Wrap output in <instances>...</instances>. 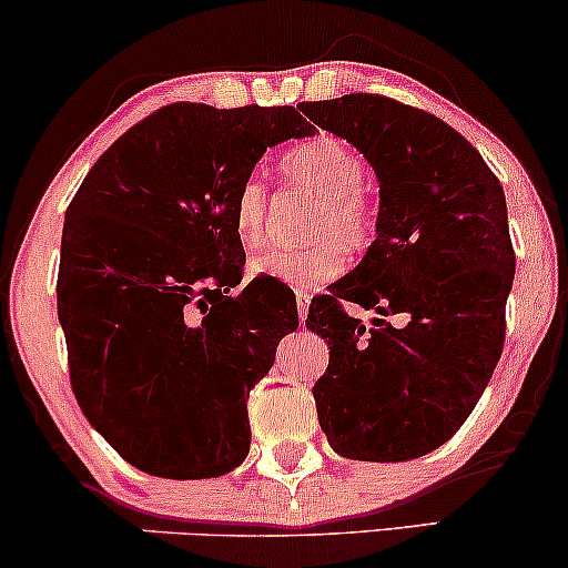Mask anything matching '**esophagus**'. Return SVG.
<instances>
[{"instance_id":"1","label":"esophagus","mask_w":568,"mask_h":568,"mask_svg":"<svg viewBox=\"0 0 568 568\" xmlns=\"http://www.w3.org/2000/svg\"><path fill=\"white\" fill-rule=\"evenodd\" d=\"M297 318L305 321L307 318V307H311V295L307 292H297Z\"/></svg>"}]
</instances>
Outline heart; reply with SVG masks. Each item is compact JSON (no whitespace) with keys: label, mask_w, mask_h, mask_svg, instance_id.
Wrapping results in <instances>:
<instances>
[{"label":"heart","mask_w":568,"mask_h":568,"mask_svg":"<svg viewBox=\"0 0 568 568\" xmlns=\"http://www.w3.org/2000/svg\"><path fill=\"white\" fill-rule=\"evenodd\" d=\"M282 173L290 186L318 197L307 223V236H326L307 244L305 250H268L252 261V271L276 282L316 290L345 271L347 247H363L374 231V213L363 197L366 160L337 136H316L292 146L282 158ZM231 221L244 247H257L268 226V186L257 176H250L236 192L231 205ZM328 235L341 240L328 241Z\"/></svg>","instance_id":"b5f03b06"}]
</instances>
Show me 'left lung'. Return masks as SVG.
Wrapping results in <instances>:
<instances>
[{
	"label": "left lung",
	"mask_w": 568,
	"mask_h": 568,
	"mask_svg": "<svg viewBox=\"0 0 568 568\" xmlns=\"http://www.w3.org/2000/svg\"><path fill=\"white\" fill-rule=\"evenodd\" d=\"M300 110L358 146L379 179L376 240L307 311L328 345L313 387L321 429L345 458H422L460 429L500 361L516 271L506 194L474 144L426 110L379 94ZM342 298L381 318L366 329Z\"/></svg>",
	"instance_id": "8db88e82"
}]
</instances>
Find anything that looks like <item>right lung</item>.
Wrapping results in <instances>:
<instances>
[{
  "label": "right lung",
  "mask_w": 568,
  "mask_h": 568,
  "mask_svg": "<svg viewBox=\"0 0 568 568\" xmlns=\"http://www.w3.org/2000/svg\"><path fill=\"white\" fill-rule=\"evenodd\" d=\"M313 134L295 108L165 104L70 200L58 273L70 384L139 471L210 479L247 458L250 389L300 321L286 284H242L231 205L268 146Z\"/></svg>",
  "instance_id": "right-lung-1"
}]
</instances>
